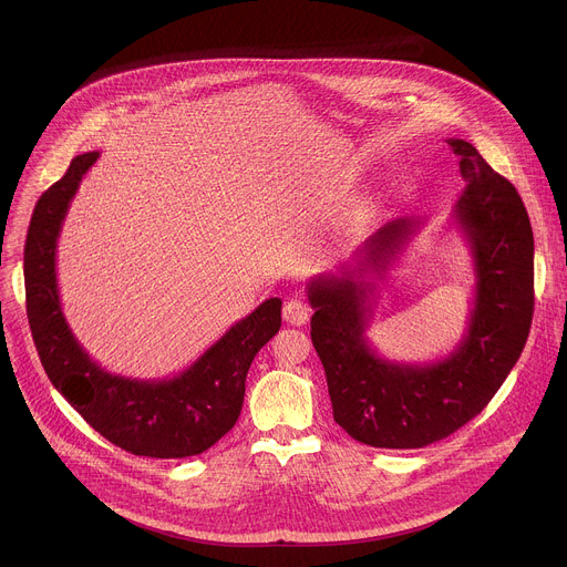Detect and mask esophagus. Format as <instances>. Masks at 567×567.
I'll list each match as a JSON object with an SVG mask.
<instances>
[{"label":"esophagus","instance_id":"esophagus-1","mask_svg":"<svg viewBox=\"0 0 567 567\" xmlns=\"http://www.w3.org/2000/svg\"><path fill=\"white\" fill-rule=\"evenodd\" d=\"M282 318L293 328H300L309 318V307L302 300H287L282 307Z\"/></svg>","mask_w":567,"mask_h":567}]
</instances>
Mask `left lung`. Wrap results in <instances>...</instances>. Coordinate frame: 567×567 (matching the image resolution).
I'll list each match as a JSON object with an SVG mask.
<instances>
[{
	"label": "left lung",
	"mask_w": 567,
	"mask_h": 567,
	"mask_svg": "<svg viewBox=\"0 0 567 567\" xmlns=\"http://www.w3.org/2000/svg\"><path fill=\"white\" fill-rule=\"evenodd\" d=\"M464 190L453 206L473 258L475 293L460 343L435 363L381 357L365 330L377 280L422 228L420 217L388 221L337 274L307 285L311 343L328 377L334 422L377 449H422L473 420L516 365L534 313V235L518 190L462 141Z\"/></svg>",
	"instance_id": "obj_1"
}]
</instances>
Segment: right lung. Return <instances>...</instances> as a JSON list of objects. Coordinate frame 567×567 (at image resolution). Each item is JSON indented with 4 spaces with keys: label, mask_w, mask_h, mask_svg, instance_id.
Returning a JSON list of instances; mask_svg holds the SVG:
<instances>
[{
    "label": "right lung",
    "mask_w": 567,
    "mask_h": 567,
    "mask_svg": "<svg viewBox=\"0 0 567 567\" xmlns=\"http://www.w3.org/2000/svg\"><path fill=\"white\" fill-rule=\"evenodd\" d=\"M99 152L78 154L35 204L27 249V313L47 377L105 440L145 457H190L208 451L237 422L247 372L280 330V298H269L171 379H132L101 368L62 313L55 249L62 221Z\"/></svg>",
    "instance_id": "right-lung-1"
}]
</instances>
